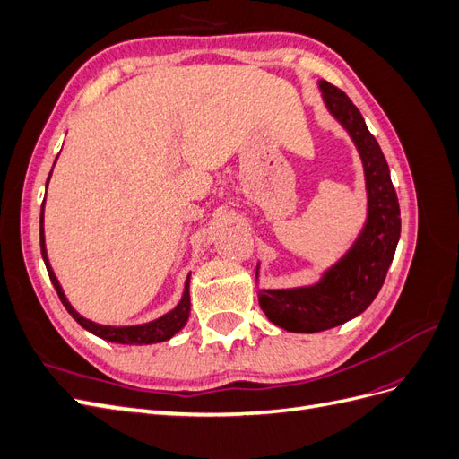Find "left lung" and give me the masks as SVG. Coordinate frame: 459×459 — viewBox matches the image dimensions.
I'll return each instance as SVG.
<instances>
[{
    "instance_id": "1",
    "label": "left lung",
    "mask_w": 459,
    "mask_h": 459,
    "mask_svg": "<svg viewBox=\"0 0 459 459\" xmlns=\"http://www.w3.org/2000/svg\"><path fill=\"white\" fill-rule=\"evenodd\" d=\"M317 86L329 115L351 135L362 159L368 214L349 251L324 270L316 283L258 289V304L270 322L293 333L325 331L362 314L381 290L400 239L398 197L377 140L349 95L325 80Z\"/></svg>"
}]
</instances>
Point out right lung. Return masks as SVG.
Listing matches in <instances>:
<instances>
[{
  "mask_svg": "<svg viewBox=\"0 0 459 459\" xmlns=\"http://www.w3.org/2000/svg\"><path fill=\"white\" fill-rule=\"evenodd\" d=\"M55 166V164H53ZM53 172V170H51ZM51 172L48 176V182H46V189L49 184V178ZM44 204L46 201L41 203V214H39V248H41V258L46 262V268L49 273V280L57 290V295L63 302V307L66 308V312L71 314L76 322L84 327L86 331L93 333L95 337H100L103 341H110V342H118V344H152V342H164L172 339L179 329H184V325L187 324L189 319V310H191V300H189V280H191V273H187L186 277V285H184V295L179 299V302L176 307L162 314L160 317L152 319V322L147 324H137V325H101V324H95L91 319L80 316L74 308L73 304L68 302L65 290L57 280V275H55L49 258H48V251H46V235H44Z\"/></svg>",
  "mask_w": 459,
  "mask_h": 459,
  "instance_id": "obj_1",
  "label": "right lung"
}]
</instances>
